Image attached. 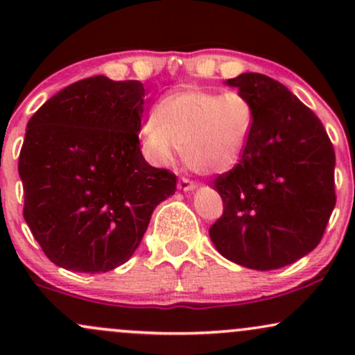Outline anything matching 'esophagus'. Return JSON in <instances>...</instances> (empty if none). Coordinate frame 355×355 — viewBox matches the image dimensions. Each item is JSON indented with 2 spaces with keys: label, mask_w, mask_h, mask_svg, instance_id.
<instances>
[{
  "label": "esophagus",
  "mask_w": 355,
  "mask_h": 355,
  "mask_svg": "<svg viewBox=\"0 0 355 355\" xmlns=\"http://www.w3.org/2000/svg\"><path fill=\"white\" fill-rule=\"evenodd\" d=\"M178 189L183 190V191L195 190V189H197V183L189 180V178H180V180H178Z\"/></svg>",
  "instance_id": "esophagus-1"
}]
</instances>
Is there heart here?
Wrapping results in <instances>:
<instances>
[{
	"label": "heart",
	"instance_id": "b5f03b06",
	"mask_svg": "<svg viewBox=\"0 0 355 355\" xmlns=\"http://www.w3.org/2000/svg\"><path fill=\"white\" fill-rule=\"evenodd\" d=\"M254 123V103L239 89H182L158 101L141 125L140 141L153 164H170L180 146L193 172L220 175L242 160Z\"/></svg>",
	"mask_w": 355,
	"mask_h": 355
}]
</instances>
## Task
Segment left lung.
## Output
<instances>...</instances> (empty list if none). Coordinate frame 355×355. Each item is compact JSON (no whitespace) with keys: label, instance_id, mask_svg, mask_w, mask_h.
I'll use <instances>...</instances> for the list:
<instances>
[{"label":"left lung","instance_id":"8db88e82","mask_svg":"<svg viewBox=\"0 0 355 355\" xmlns=\"http://www.w3.org/2000/svg\"><path fill=\"white\" fill-rule=\"evenodd\" d=\"M225 85L252 100L255 123L242 160L214 180L223 215L209 234L230 262L274 270L319 245L336 207V153L315 113L282 83L242 73Z\"/></svg>","mask_w":355,"mask_h":355}]
</instances>
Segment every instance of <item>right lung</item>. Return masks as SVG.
<instances>
[{
	"label": "right lung",
	"instance_id": "obj_1",
	"mask_svg": "<svg viewBox=\"0 0 355 355\" xmlns=\"http://www.w3.org/2000/svg\"><path fill=\"white\" fill-rule=\"evenodd\" d=\"M140 81L98 75L51 96L26 126L23 215L44 255L71 272H108L140 245L177 177L146 164Z\"/></svg>",
	"mask_w": 355,
	"mask_h": 355
}]
</instances>
